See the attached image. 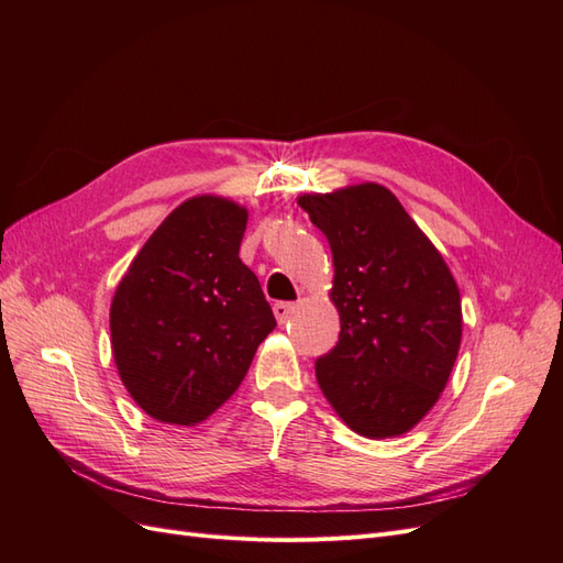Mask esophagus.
Here are the masks:
<instances>
[{
  "instance_id": "34e87169",
  "label": "esophagus",
  "mask_w": 563,
  "mask_h": 563,
  "mask_svg": "<svg viewBox=\"0 0 563 563\" xmlns=\"http://www.w3.org/2000/svg\"><path fill=\"white\" fill-rule=\"evenodd\" d=\"M294 310H296L294 302H275V308H272V312H275L279 323H286L288 319H291Z\"/></svg>"
}]
</instances>
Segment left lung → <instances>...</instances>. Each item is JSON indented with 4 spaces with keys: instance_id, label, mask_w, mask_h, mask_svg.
Here are the masks:
<instances>
[{
    "instance_id": "obj_1",
    "label": "left lung",
    "mask_w": 563,
    "mask_h": 563,
    "mask_svg": "<svg viewBox=\"0 0 563 563\" xmlns=\"http://www.w3.org/2000/svg\"><path fill=\"white\" fill-rule=\"evenodd\" d=\"M333 253L335 347L317 360L323 397L350 430L399 437L446 387L463 335L460 291L434 244L378 183L302 195Z\"/></svg>"
}]
</instances>
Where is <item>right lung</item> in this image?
Returning a JSON list of instances; mask_svg holds the SVG:
<instances>
[{"label":"right lung","instance_id":"obj_1","mask_svg":"<svg viewBox=\"0 0 563 563\" xmlns=\"http://www.w3.org/2000/svg\"><path fill=\"white\" fill-rule=\"evenodd\" d=\"M246 220V209L223 197L183 201L117 286L110 335L119 378L159 422L207 420L277 327L240 258Z\"/></svg>","mask_w":563,"mask_h":563}]
</instances>
